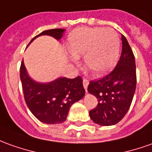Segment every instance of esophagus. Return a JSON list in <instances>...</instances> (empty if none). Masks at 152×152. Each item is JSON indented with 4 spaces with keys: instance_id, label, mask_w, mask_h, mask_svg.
I'll list each match as a JSON object with an SVG mask.
<instances>
[{
    "instance_id": "1",
    "label": "esophagus",
    "mask_w": 152,
    "mask_h": 152,
    "mask_svg": "<svg viewBox=\"0 0 152 152\" xmlns=\"http://www.w3.org/2000/svg\"><path fill=\"white\" fill-rule=\"evenodd\" d=\"M88 83H89V82H88V79H83V87H84V89L86 90L87 92V89H88Z\"/></svg>"
}]
</instances>
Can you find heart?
Masks as SVG:
<instances>
[{"instance_id": "b5f03b06", "label": "heart", "mask_w": 152, "mask_h": 152, "mask_svg": "<svg viewBox=\"0 0 152 152\" xmlns=\"http://www.w3.org/2000/svg\"><path fill=\"white\" fill-rule=\"evenodd\" d=\"M68 49L72 62L78 64L83 55L86 66L94 74H107L117 64L120 55V39L113 29L83 27L68 37Z\"/></svg>"}]
</instances>
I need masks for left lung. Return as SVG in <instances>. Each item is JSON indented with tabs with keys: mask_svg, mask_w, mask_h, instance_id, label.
<instances>
[{
	"mask_svg": "<svg viewBox=\"0 0 152 152\" xmlns=\"http://www.w3.org/2000/svg\"><path fill=\"white\" fill-rule=\"evenodd\" d=\"M122 42V54L116 68L104 78L91 81L88 87V92L98 101L97 107L89 111L90 118L100 126H112L120 122L129 109L135 94V57L123 34Z\"/></svg>",
	"mask_w": 152,
	"mask_h": 152,
	"instance_id": "8db88e82",
	"label": "left lung"
}]
</instances>
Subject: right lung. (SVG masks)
Segmentation results:
<instances>
[{"instance_id": "1", "label": "right lung", "mask_w": 152, "mask_h": 152, "mask_svg": "<svg viewBox=\"0 0 152 152\" xmlns=\"http://www.w3.org/2000/svg\"><path fill=\"white\" fill-rule=\"evenodd\" d=\"M64 31V29L45 30L32 39L30 44L41 35H50L59 40ZM20 76L29 109L38 120L46 124L65 122L71 106L85 95L83 79L79 76L74 78L59 77L48 83L37 82L28 74L24 61L21 63Z\"/></svg>"}]
</instances>
